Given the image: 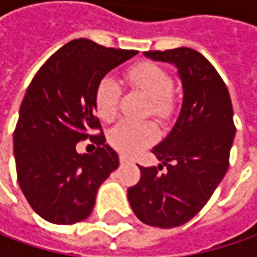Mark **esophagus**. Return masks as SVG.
<instances>
[{"label":"esophagus","mask_w":257,"mask_h":257,"mask_svg":"<svg viewBox=\"0 0 257 257\" xmlns=\"http://www.w3.org/2000/svg\"><path fill=\"white\" fill-rule=\"evenodd\" d=\"M128 162H130V160H128V157H127V156H124V154H121V156H120V163L127 164Z\"/></svg>","instance_id":"obj_1"}]
</instances>
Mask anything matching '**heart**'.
I'll list each match as a JSON object with an SVG mask.
<instances>
[{
	"mask_svg": "<svg viewBox=\"0 0 257 257\" xmlns=\"http://www.w3.org/2000/svg\"><path fill=\"white\" fill-rule=\"evenodd\" d=\"M127 81L150 100V113L157 118H167L173 113V81L162 67L153 63H140L127 71ZM120 85L111 77H104L95 88V108L104 121L113 120L117 114ZM117 150L127 154L139 153L157 140V128L152 123L121 121L108 136Z\"/></svg>",
	"mask_w": 257,
	"mask_h": 257,
	"instance_id": "obj_1",
	"label": "heart"
}]
</instances>
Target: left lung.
Here are the masks:
<instances>
[{"label":"left lung","mask_w":257,"mask_h":257,"mask_svg":"<svg viewBox=\"0 0 257 257\" xmlns=\"http://www.w3.org/2000/svg\"><path fill=\"white\" fill-rule=\"evenodd\" d=\"M144 55L177 68L183 100L170 133L153 149L162 163L139 166L140 182L127 196L143 223L176 227L202 210L227 172L236 133L232 101L220 75L196 50L180 47ZM163 165L168 170L160 173Z\"/></svg>","instance_id":"8db88e82"}]
</instances>
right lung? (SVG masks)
I'll use <instances>...</instances> for the list:
<instances>
[{
  "label": "right lung",
  "mask_w": 257,
  "mask_h": 257,
  "mask_svg": "<svg viewBox=\"0 0 257 257\" xmlns=\"http://www.w3.org/2000/svg\"><path fill=\"white\" fill-rule=\"evenodd\" d=\"M139 51L105 48L91 40L61 47L38 70L20 107L14 132L17 177L27 202L55 224L90 216L101 183L118 167V154L105 144L95 108V88L104 75ZM95 137L93 155L75 150Z\"/></svg>",
  "instance_id": "1"
}]
</instances>
